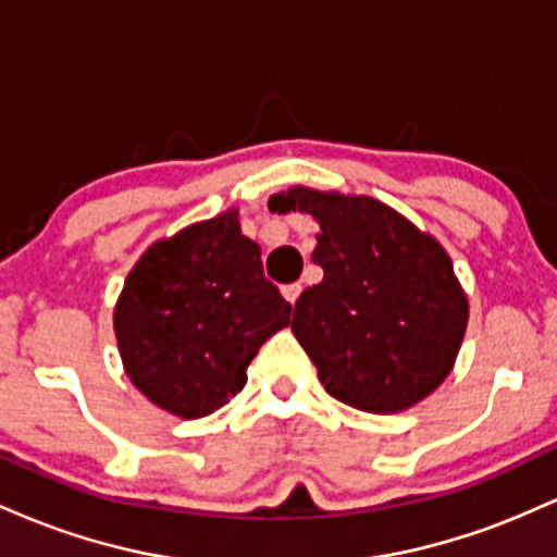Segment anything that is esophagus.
Here are the masks:
<instances>
[{
    "mask_svg": "<svg viewBox=\"0 0 557 557\" xmlns=\"http://www.w3.org/2000/svg\"><path fill=\"white\" fill-rule=\"evenodd\" d=\"M283 296H285V300L287 304H296L298 300V296H300V285L298 283H290V285H283Z\"/></svg>",
    "mask_w": 557,
    "mask_h": 557,
    "instance_id": "esophagus-1",
    "label": "esophagus"
}]
</instances>
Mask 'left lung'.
<instances>
[{"label":"left lung","mask_w":557,"mask_h":557,"mask_svg":"<svg viewBox=\"0 0 557 557\" xmlns=\"http://www.w3.org/2000/svg\"><path fill=\"white\" fill-rule=\"evenodd\" d=\"M272 207L319 222L324 277L300 293L290 330L332 398L398 413L443 385L469 324L443 243L372 196L293 185Z\"/></svg>","instance_id":"8db88e82"}]
</instances>
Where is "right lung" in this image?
I'll return each instance as SVG.
<instances>
[{"mask_svg": "<svg viewBox=\"0 0 557 557\" xmlns=\"http://www.w3.org/2000/svg\"><path fill=\"white\" fill-rule=\"evenodd\" d=\"M112 317L138 393L172 417L201 419L240 393L261 345L290 324V304L227 209L151 243Z\"/></svg>", "mask_w": 557, "mask_h": 557, "instance_id": "right-lung-1", "label": "right lung"}]
</instances>
